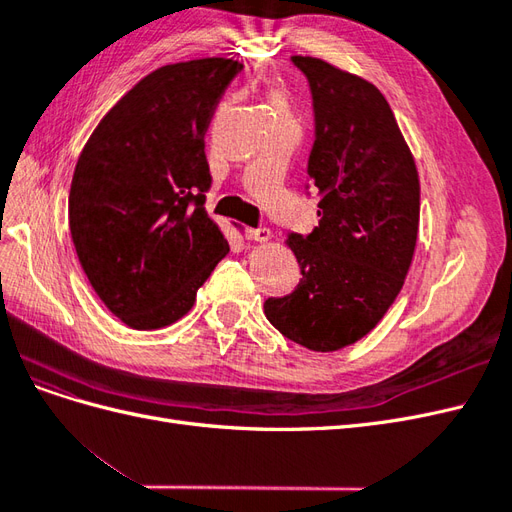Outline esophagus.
<instances>
[{
    "mask_svg": "<svg viewBox=\"0 0 512 512\" xmlns=\"http://www.w3.org/2000/svg\"><path fill=\"white\" fill-rule=\"evenodd\" d=\"M245 239L265 243V241L271 239V230H269V228H247V230H245Z\"/></svg>",
    "mask_w": 512,
    "mask_h": 512,
    "instance_id": "1",
    "label": "esophagus"
}]
</instances>
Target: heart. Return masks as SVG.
Segmentation results:
<instances>
[{"label": "heart", "instance_id": "obj_1", "mask_svg": "<svg viewBox=\"0 0 512 512\" xmlns=\"http://www.w3.org/2000/svg\"><path fill=\"white\" fill-rule=\"evenodd\" d=\"M273 108H275V111H280V113H286V104H284V100L280 96L273 98Z\"/></svg>", "mask_w": 512, "mask_h": 512}]
</instances>
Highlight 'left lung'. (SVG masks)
Instances as JSON below:
<instances>
[{"instance_id": "left-lung-1", "label": "left lung", "mask_w": 512, "mask_h": 512, "mask_svg": "<svg viewBox=\"0 0 512 512\" xmlns=\"http://www.w3.org/2000/svg\"><path fill=\"white\" fill-rule=\"evenodd\" d=\"M292 64L312 91L307 177L320 194V222L305 237L288 235L301 282L269 297L265 316L294 344L333 352L374 329L404 286L421 188L378 87L316 57L294 55Z\"/></svg>"}]
</instances>
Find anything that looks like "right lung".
<instances>
[{
	"instance_id": "right-lung-1",
	"label": "right lung",
	"mask_w": 512,
	"mask_h": 512,
	"mask_svg": "<svg viewBox=\"0 0 512 512\" xmlns=\"http://www.w3.org/2000/svg\"><path fill=\"white\" fill-rule=\"evenodd\" d=\"M239 61L170 64L98 123L74 168L70 235L89 284L138 331L173 324L228 254L205 211V132Z\"/></svg>"
}]
</instances>
